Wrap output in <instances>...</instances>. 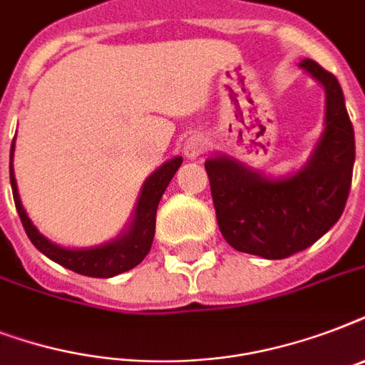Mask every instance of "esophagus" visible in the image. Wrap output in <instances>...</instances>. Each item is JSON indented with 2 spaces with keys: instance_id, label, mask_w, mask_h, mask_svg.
Listing matches in <instances>:
<instances>
[{
  "instance_id": "obj_1",
  "label": "esophagus",
  "mask_w": 365,
  "mask_h": 365,
  "mask_svg": "<svg viewBox=\"0 0 365 365\" xmlns=\"http://www.w3.org/2000/svg\"><path fill=\"white\" fill-rule=\"evenodd\" d=\"M206 148H208L206 138L191 136L187 138V142L183 143V155H185L187 159H197V157H200V155L205 153Z\"/></svg>"
}]
</instances>
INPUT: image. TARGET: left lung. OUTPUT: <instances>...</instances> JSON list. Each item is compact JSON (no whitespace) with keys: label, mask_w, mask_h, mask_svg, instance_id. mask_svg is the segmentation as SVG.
<instances>
[{"label":"left lung","mask_w":365,"mask_h":365,"mask_svg":"<svg viewBox=\"0 0 365 365\" xmlns=\"http://www.w3.org/2000/svg\"><path fill=\"white\" fill-rule=\"evenodd\" d=\"M299 68L326 91L324 132L305 166L269 178L229 155L205 163L223 239L265 259H284L317 242L337 223L351 191L354 128L339 81L311 58Z\"/></svg>","instance_id":"1"}]
</instances>
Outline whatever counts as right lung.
Returning a JSON list of instances; mask_svg holds the SVG:
<instances>
[{
	"label": "right lung",
	"mask_w": 365,
	"mask_h": 365,
	"mask_svg": "<svg viewBox=\"0 0 365 365\" xmlns=\"http://www.w3.org/2000/svg\"><path fill=\"white\" fill-rule=\"evenodd\" d=\"M13 155L14 140L11 143L9 178H11V187H13L14 206H16V212H19L20 222L24 225L28 239L41 254L47 255L48 259H53L54 263H58V265L73 272L94 278H111L115 274H121V272L130 271L138 263H142L143 257L151 250V244H153L155 216H157V206H159L160 197H163L165 189L168 187V183H170L183 160L182 157L166 160L165 165H160L143 182L130 222L117 239L98 244V246H91V248H64V246L51 242L47 237H43L26 214L24 206L20 202L16 180H14Z\"/></svg>",
	"instance_id": "1"
}]
</instances>
